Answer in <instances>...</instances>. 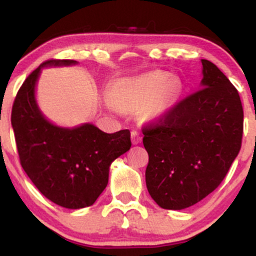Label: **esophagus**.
Segmentation results:
<instances>
[{
	"mask_svg": "<svg viewBox=\"0 0 256 256\" xmlns=\"http://www.w3.org/2000/svg\"><path fill=\"white\" fill-rule=\"evenodd\" d=\"M131 140L134 144H140L142 142V134L138 131H132L131 134Z\"/></svg>",
	"mask_w": 256,
	"mask_h": 256,
	"instance_id": "34e87169",
	"label": "esophagus"
}]
</instances>
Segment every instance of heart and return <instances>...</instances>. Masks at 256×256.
<instances>
[{
  "label": "heart",
  "mask_w": 256,
  "mask_h": 256,
  "mask_svg": "<svg viewBox=\"0 0 256 256\" xmlns=\"http://www.w3.org/2000/svg\"><path fill=\"white\" fill-rule=\"evenodd\" d=\"M178 94V85L171 76L152 72L134 79H125L114 86L113 98L120 107L136 110L146 107L148 118H158L166 113Z\"/></svg>",
  "instance_id": "obj_1"
}]
</instances>
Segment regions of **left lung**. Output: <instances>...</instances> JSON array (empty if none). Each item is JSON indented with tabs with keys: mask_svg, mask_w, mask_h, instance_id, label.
Listing matches in <instances>:
<instances>
[{
	"mask_svg": "<svg viewBox=\"0 0 256 256\" xmlns=\"http://www.w3.org/2000/svg\"><path fill=\"white\" fill-rule=\"evenodd\" d=\"M202 64L201 88L142 128L146 188L164 210H184L214 192L242 146L238 91L213 62Z\"/></svg>",
	"mask_w": 256,
	"mask_h": 256,
	"instance_id": "1",
	"label": "left lung"
}]
</instances>
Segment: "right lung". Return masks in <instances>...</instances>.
<instances>
[{
    "instance_id": "right-lung-1",
    "label": "right lung",
    "mask_w": 256,
    "mask_h": 256,
    "mask_svg": "<svg viewBox=\"0 0 256 256\" xmlns=\"http://www.w3.org/2000/svg\"><path fill=\"white\" fill-rule=\"evenodd\" d=\"M74 60L50 58L28 74L12 108V126L20 164L46 198L61 207H89L108 184L110 165L131 148V134H106L84 124L61 128L42 116L34 100L40 68L46 64H72Z\"/></svg>"
}]
</instances>
